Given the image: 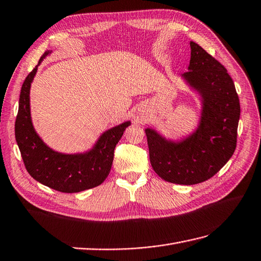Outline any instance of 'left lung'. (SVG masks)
<instances>
[{
  "instance_id": "left-lung-1",
  "label": "left lung",
  "mask_w": 261,
  "mask_h": 261,
  "mask_svg": "<svg viewBox=\"0 0 261 261\" xmlns=\"http://www.w3.org/2000/svg\"><path fill=\"white\" fill-rule=\"evenodd\" d=\"M191 58L182 74L202 99L198 129L179 142L167 140L145 129L150 162L163 180L178 185L203 182L231 158L237 145L240 103L225 66L196 42H190Z\"/></svg>"
}]
</instances>
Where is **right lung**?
Masks as SVG:
<instances>
[{
    "instance_id": "obj_1",
    "label": "right lung",
    "mask_w": 261,
    "mask_h": 261,
    "mask_svg": "<svg viewBox=\"0 0 261 261\" xmlns=\"http://www.w3.org/2000/svg\"><path fill=\"white\" fill-rule=\"evenodd\" d=\"M51 51H45L39 64ZM38 65L21 88L15 120V139L28 172L33 179L57 191L73 193L101 185L110 173L114 148L130 121L106 131L86 153L63 154L50 149L35 132L30 112V88Z\"/></svg>"
}]
</instances>
